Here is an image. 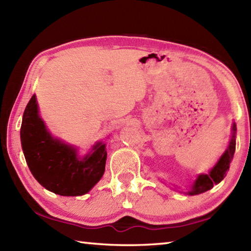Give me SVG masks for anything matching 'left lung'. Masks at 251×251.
<instances>
[{
	"label": "left lung",
	"instance_id": "obj_1",
	"mask_svg": "<svg viewBox=\"0 0 251 251\" xmlns=\"http://www.w3.org/2000/svg\"><path fill=\"white\" fill-rule=\"evenodd\" d=\"M233 136L230 141V145H228L227 150L226 153L223 154L219 162L217 163L216 166L211 169L209 175H200L199 178L196 179L193 188L191 189L189 192L190 195H196L201 194L202 192H206L210 190L214 184L219 183L220 181L226 176V172L230 168V163L233 158L234 152H235V146H236V140H235V132H236V125L235 123L233 124Z\"/></svg>",
	"mask_w": 251,
	"mask_h": 251
}]
</instances>
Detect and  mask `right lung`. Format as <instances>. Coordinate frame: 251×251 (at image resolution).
Wrapping results in <instances>:
<instances>
[{
	"instance_id": "add662e5",
	"label": "right lung",
	"mask_w": 251,
	"mask_h": 251,
	"mask_svg": "<svg viewBox=\"0 0 251 251\" xmlns=\"http://www.w3.org/2000/svg\"><path fill=\"white\" fill-rule=\"evenodd\" d=\"M21 147L33 177L45 189L63 196L83 195L104 173L106 150L97 143L94 152L78 159L76 150L55 140L37 114L33 95L26 104L20 128Z\"/></svg>"
}]
</instances>
